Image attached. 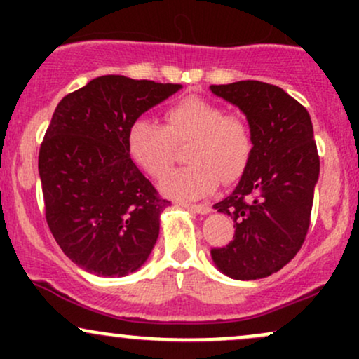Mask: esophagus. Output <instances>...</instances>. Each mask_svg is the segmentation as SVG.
<instances>
[{
  "mask_svg": "<svg viewBox=\"0 0 359 359\" xmlns=\"http://www.w3.org/2000/svg\"><path fill=\"white\" fill-rule=\"evenodd\" d=\"M185 209H189L191 212L196 214H209L211 212V205L209 204H185Z\"/></svg>",
  "mask_w": 359,
  "mask_h": 359,
  "instance_id": "1",
  "label": "esophagus"
}]
</instances>
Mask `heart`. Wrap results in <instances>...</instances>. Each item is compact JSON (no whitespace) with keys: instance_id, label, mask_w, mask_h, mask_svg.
<instances>
[{"instance_id":"obj_1","label":"heart","mask_w":359,"mask_h":359,"mask_svg":"<svg viewBox=\"0 0 359 359\" xmlns=\"http://www.w3.org/2000/svg\"><path fill=\"white\" fill-rule=\"evenodd\" d=\"M180 168L163 180L160 189L177 201H194L211 194L222 182H234L248 167L253 138L245 119L216 102L189 96L163 113V126L140 118L128 130V154L140 170L151 179H163L175 158V147L187 145Z\"/></svg>"}]
</instances>
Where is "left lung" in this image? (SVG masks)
<instances>
[{"instance_id":"obj_1","label":"left lung","mask_w":359,"mask_h":359,"mask_svg":"<svg viewBox=\"0 0 359 359\" xmlns=\"http://www.w3.org/2000/svg\"><path fill=\"white\" fill-rule=\"evenodd\" d=\"M212 94L240 108L253 151L236 189L217 212L231 216L234 238L212 248L217 270L236 280L265 278L302 246L311 222L319 155L307 109L278 86L240 81L211 86Z\"/></svg>"}]
</instances>
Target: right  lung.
Wrapping results in <instances>:
<instances>
[{
  "mask_svg": "<svg viewBox=\"0 0 359 359\" xmlns=\"http://www.w3.org/2000/svg\"><path fill=\"white\" fill-rule=\"evenodd\" d=\"M180 84L101 76L57 104L40 147L47 224L77 266L125 277L150 257L168 208L126 147L128 130Z\"/></svg>",
  "mask_w": 359,
  "mask_h": 359,
  "instance_id": "add662e5",
  "label": "right lung"
}]
</instances>
